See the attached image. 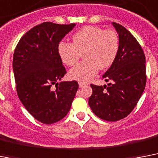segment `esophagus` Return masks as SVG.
<instances>
[{
  "label": "esophagus",
  "mask_w": 158,
  "mask_h": 158,
  "mask_svg": "<svg viewBox=\"0 0 158 158\" xmlns=\"http://www.w3.org/2000/svg\"><path fill=\"white\" fill-rule=\"evenodd\" d=\"M79 88H83V87L87 86V84L84 83H83V82H79Z\"/></svg>",
  "instance_id": "1"
}]
</instances>
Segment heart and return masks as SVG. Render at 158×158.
Segmentation results:
<instances>
[{"label": "heart", "instance_id": "b5f03b06", "mask_svg": "<svg viewBox=\"0 0 158 158\" xmlns=\"http://www.w3.org/2000/svg\"><path fill=\"white\" fill-rule=\"evenodd\" d=\"M73 43L61 42L58 54L65 65L75 66L81 53L84 61L71 69L70 79L88 82L98 70L110 67L114 61L119 48L118 34L113 30H104L97 26H86L72 36Z\"/></svg>", "mask_w": 158, "mask_h": 158}]
</instances>
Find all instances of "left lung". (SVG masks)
Instances as JSON below:
<instances>
[{
  "instance_id": "8db88e82",
  "label": "left lung",
  "mask_w": 158,
  "mask_h": 158,
  "mask_svg": "<svg viewBox=\"0 0 158 158\" xmlns=\"http://www.w3.org/2000/svg\"><path fill=\"white\" fill-rule=\"evenodd\" d=\"M118 34L119 48L114 61L102 76L108 85L91 84L88 104L92 112L109 122L130 114L141 97L146 84L145 56L141 46L124 27L112 23Z\"/></svg>"
}]
</instances>
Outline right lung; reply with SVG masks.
Segmentation results:
<instances>
[{
  "instance_id": "1",
  "label": "right lung",
  "mask_w": 158,
  "mask_h": 158,
  "mask_svg": "<svg viewBox=\"0 0 158 158\" xmlns=\"http://www.w3.org/2000/svg\"><path fill=\"white\" fill-rule=\"evenodd\" d=\"M75 26L45 22L28 31L15 48L13 70L17 93L26 110L42 123L63 118L79 88L75 80L57 83L66 74L58 54L59 43Z\"/></svg>"
}]
</instances>
